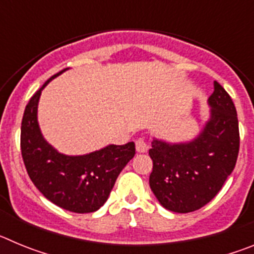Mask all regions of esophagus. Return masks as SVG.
Segmentation results:
<instances>
[{"label":"esophagus","mask_w":254,"mask_h":254,"mask_svg":"<svg viewBox=\"0 0 254 254\" xmlns=\"http://www.w3.org/2000/svg\"><path fill=\"white\" fill-rule=\"evenodd\" d=\"M136 150H137V152H146L149 150V145L143 138H138L136 141Z\"/></svg>","instance_id":"obj_1"}]
</instances>
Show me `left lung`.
Wrapping results in <instances>:
<instances>
[{"label": "left lung", "instance_id": "1", "mask_svg": "<svg viewBox=\"0 0 254 254\" xmlns=\"http://www.w3.org/2000/svg\"><path fill=\"white\" fill-rule=\"evenodd\" d=\"M208 98L210 117L193 140L168 142L154 138L150 188L167 210L187 214L214 198L237 163L239 125L232 98L214 82Z\"/></svg>", "mask_w": 254, "mask_h": 254}]
</instances>
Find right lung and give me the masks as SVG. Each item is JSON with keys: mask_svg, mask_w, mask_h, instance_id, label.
Listing matches in <instances>:
<instances>
[{"mask_svg": "<svg viewBox=\"0 0 254 254\" xmlns=\"http://www.w3.org/2000/svg\"><path fill=\"white\" fill-rule=\"evenodd\" d=\"M52 76L31 96L21 122V155L26 172L47 199L64 210L86 214L99 210L117 178L134 156V143L108 145L85 155H64L46 141L38 123L40 94Z\"/></svg>", "mask_w": 254, "mask_h": 254, "instance_id": "right-lung-1", "label": "right lung"}]
</instances>
